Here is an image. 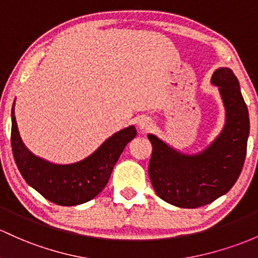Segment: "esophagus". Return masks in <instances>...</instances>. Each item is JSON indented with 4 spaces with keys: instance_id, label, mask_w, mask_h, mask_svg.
<instances>
[{
    "instance_id": "1",
    "label": "esophagus",
    "mask_w": 258,
    "mask_h": 258,
    "mask_svg": "<svg viewBox=\"0 0 258 258\" xmlns=\"http://www.w3.org/2000/svg\"><path fill=\"white\" fill-rule=\"evenodd\" d=\"M138 126H139L141 132H148V130L151 129L152 120L150 118H146V117L140 118L139 120H138Z\"/></svg>"
}]
</instances>
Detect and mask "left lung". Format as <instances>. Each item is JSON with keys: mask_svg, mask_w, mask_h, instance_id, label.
I'll return each mask as SVG.
<instances>
[{"mask_svg": "<svg viewBox=\"0 0 258 258\" xmlns=\"http://www.w3.org/2000/svg\"><path fill=\"white\" fill-rule=\"evenodd\" d=\"M226 110L220 135L199 154L185 155L149 134L152 154L149 176L156 195L179 208H198L228 193L242 171L250 118L236 76L228 68L213 74Z\"/></svg>", "mask_w": 258, "mask_h": 258, "instance_id": "8db88e82", "label": "left lung"}]
</instances>
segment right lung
I'll return each mask as SVG.
<instances>
[{
    "label": "right lung",
    "instance_id": "right-lung-1",
    "mask_svg": "<svg viewBox=\"0 0 258 258\" xmlns=\"http://www.w3.org/2000/svg\"><path fill=\"white\" fill-rule=\"evenodd\" d=\"M11 145L22 177L44 198L57 206L71 207L91 201L106 187L113 167L137 129L130 125L113 134L92 155L71 165H55L34 156L22 143L12 107Z\"/></svg>",
    "mask_w": 258,
    "mask_h": 258
}]
</instances>
